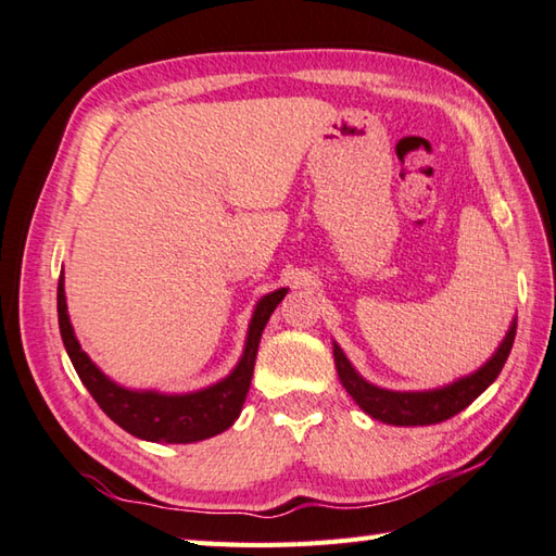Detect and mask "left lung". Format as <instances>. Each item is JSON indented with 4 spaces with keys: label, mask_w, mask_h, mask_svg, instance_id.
Returning <instances> with one entry per match:
<instances>
[{
    "label": "left lung",
    "mask_w": 556,
    "mask_h": 556,
    "mask_svg": "<svg viewBox=\"0 0 556 556\" xmlns=\"http://www.w3.org/2000/svg\"><path fill=\"white\" fill-rule=\"evenodd\" d=\"M513 340H516V323H513L508 336L503 338L501 348L496 350L486 365L473 375L457 379L450 387L432 389V391H387L379 387H371L369 381L362 379L342 350L336 345L332 355H336V367L342 387L348 389L357 406L369 413L375 420L389 422V426H432V422H442L452 416H457L469 403L481 396L496 377L501 375L503 365L510 355Z\"/></svg>",
    "instance_id": "8db88e82"
}]
</instances>
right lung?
<instances>
[{"mask_svg":"<svg viewBox=\"0 0 556 556\" xmlns=\"http://www.w3.org/2000/svg\"><path fill=\"white\" fill-rule=\"evenodd\" d=\"M287 296V289H279L275 294H267L255 308V316L250 320L245 352L240 357L233 375L224 381L214 383L204 391L185 393V396H165L155 391H128L106 379L99 371L92 359H89L70 326L63 275L58 279V323L60 336H63L70 362L83 379L87 391L99 403L106 416L124 428L130 435L150 442H199L214 438L218 432L228 430L240 416L245 396L250 391L252 369H255V357L260 348L262 330H265L271 311L277 308L281 299Z\"/></svg>","mask_w":556,"mask_h":556,"instance_id":"obj_1","label":"right lung"}]
</instances>
